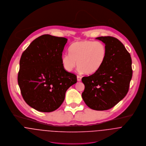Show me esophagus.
I'll return each instance as SVG.
<instances>
[{"instance_id": "obj_1", "label": "esophagus", "mask_w": 146, "mask_h": 146, "mask_svg": "<svg viewBox=\"0 0 146 146\" xmlns=\"http://www.w3.org/2000/svg\"><path fill=\"white\" fill-rule=\"evenodd\" d=\"M77 81H78V82H80V81H81L82 77H81V76H77Z\"/></svg>"}]
</instances>
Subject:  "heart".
Here are the masks:
<instances>
[{"mask_svg":"<svg viewBox=\"0 0 146 146\" xmlns=\"http://www.w3.org/2000/svg\"><path fill=\"white\" fill-rule=\"evenodd\" d=\"M69 54L62 55V64L66 71L71 72L77 63L78 70L86 74H93L104 64L107 50L100 41L83 40L73 43L69 48Z\"/></svg>","mask_w":146,"mask_h":146,"instance_id":"heart-1","label":"heart"}]
</instances>
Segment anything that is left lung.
Listing matches in <instances>:
<instances>
[{"instance_id":"8db88e82","label":"left lung","mask_w":146,"mask_h":146,"mask_svg":"<svg viewBox=\"0 0 146 146\" xmlns=\"http://www.w3.org/2000/svg\"><path fill=\"white\" fill-rule=\"evenodd\" d=\"M107 50L104 64L96 73L84 77L82 97L91 109L102 111L112 108L127 94L132 77L131 59L124 45L111 36H101Z\"/></svg>"}]
</instances>
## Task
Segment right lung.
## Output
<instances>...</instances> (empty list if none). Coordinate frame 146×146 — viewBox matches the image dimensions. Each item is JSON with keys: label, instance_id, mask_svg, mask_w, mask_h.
Masks as SVG:
<instances>
[{"label": "right lung", "instance_id": "1", "mask_svg": "<svg viewBox=\"0 0 146 146\" xmlns=\"http://www.w3.org/2000/svg\"><path fill=\"white\" fill-rule=\"evenodd\" d=\"M68 39L42 35L30 44L19 61L18 83L25 102L32 108L49 113L63 102L66 90L77 83L75 74L62 64Z\"/></svg>", "mask_w": 146, "mask_h": 146}]
</instances>
